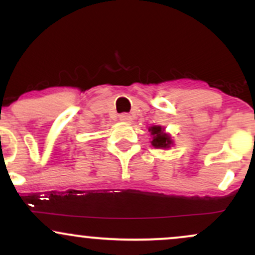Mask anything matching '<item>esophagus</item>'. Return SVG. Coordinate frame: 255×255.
I'll return each mask as SVG.
<instances>
[{
    "instance_id": "1",
    "label": "esophagus",
    "mask_w": 255,
    "mask_h": 255,
    "mask_svg": "<svg viewBox=\"0 0 255 255\" xmlns=\"http://www.w3.org/2000/svg\"><path fill=\"white\" fill-rule=\"evenodd\" d=\"M120 121L128 124V122L131 121V116L128 115V114H121V115H120Z\"/></svg>"
}]
</instances>
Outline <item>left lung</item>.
Returning <instances> with one entry per match:
<instances>
[{"mask_svg": "<svg viewBox=\"0 0 255 255\" xmlns=\"http://www.w3.org/2000/svg\"><path fill=\"white\" fill-rule=\"evenodd\" d=\"M148 131L151 133L152 141L151 145L154 148H170L174 145V140L171 139L170 134L165 131V128L162 126H152L148 128Z\"/></svg>", "mask_w": 255, "mask_h": 255, "instance_id": "1", "label": "left lung"}]
</instances>
